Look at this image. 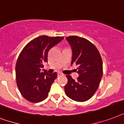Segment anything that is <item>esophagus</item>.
Instances as JSON below:
<instances>
[{
    "instance_id": "1",
    "label": "esophagus",
    "mask_w": 124,
    "mask_h": 124,
    "mask_svg": "<svg viewBox=\"0 0 124 124\" xmlns=\"http://www.w3.org/2000/svg\"><path fill=\"white\" fill-rule=\"evenodd\" d=\"M57 76H63V74H61V72H58L57 73Z\"/></svg>"
}]
</instances>
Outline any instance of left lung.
I'll list each match as a JSON object with an SVG mask.
<instances>
[{"label":"left lung","mask_w":124,"mask_h":124,"mask_svg":"<svg viewBox=\"0 0 124 124\" xmlns=\"http://www.w3.org/2000/svg\"><path fill=\"white\" fill-rule=\"evenodd\" d=\"M66 39L72 50L71 64L78 65L79 77L75 81L71 76H66L65 94L74 101H87L97 91L103 75L101 55L96 47L85 38L69 36Z\"/></svg>","instance_id":"1"}]
</instances>
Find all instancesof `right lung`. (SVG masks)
<instances>
[{
    "label": "right lung",
    "instance_id": "1",
    "mask_svg": "<svg viewBox=\"0 0 124 124\" xmlns=\"http://www.w3.org/2000/svg\"><path fill=\"white\" fill-rule=\"evenodd\" d=\"M64 37H36L26 45L19 55L15 67L17 87L24 98L33 103L46 99L57 74L41 70L48 62L49 50L62 41Z\"/></svg>",
    "mask_w": 124,
    "mask_h": 124
}]
</instances>
